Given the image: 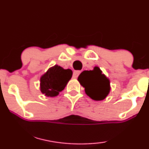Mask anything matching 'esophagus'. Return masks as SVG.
I'll return each mask as SVG.
<instances>
[{
    "label": "esophagus",
    "mask_w": 149,
    "mask_h": 149,
    "mask_svg": "<svg viewBox=\"0 0 149 149\" xmlns=\"http://www.w3.org/2000/svg\"><path fill=\"white\" fill-rule=\"evenodd\" d=\"M80 73H81V71L80 70H76V71H74V72H73V77H74V78H77V77H79V75L80 74Z\"/></svg>",
    "instance_id": "1"
}]
</instances>
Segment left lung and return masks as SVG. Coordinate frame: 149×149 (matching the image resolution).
<instances>
[{
  "instance_id": "obj_1",
  "label": "left lung",
  "mask_w": 149,
  "mask_h": 149,
  "mask_svg": "<svg viewBox=\"0 0 149 149\" xmlns=\"http://www.w3.org/2000/svg\"><path fill=\"white\" fill-rule=\"evenodd\" d=\"M78 81L85 88L87 95L93 100H103L109 92V80L102 74L98 67H94L93 70L82 72L78 77Z\"/></svg>"
}]
</instances>
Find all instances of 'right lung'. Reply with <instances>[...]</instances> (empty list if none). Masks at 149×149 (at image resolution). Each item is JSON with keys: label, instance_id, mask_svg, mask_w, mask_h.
I'll return each instance as SVG.
<instances>
[{"label": "right lung", "instance_id": "right-lung-1", "mask_svg": "<svg viewBox=\"0 0 149 149\" xmlns=\"http://www.w3.org/2000/svg\"><path fill=\"white\" fill-rule=\"evenodd\" d=\"M72 76L70 69L65 70L58 65L50 68L40 79V90L46 96H57L65 88Z\"/></svg>", "mask_w": 149, "mask_h": 149}]
</instances>
